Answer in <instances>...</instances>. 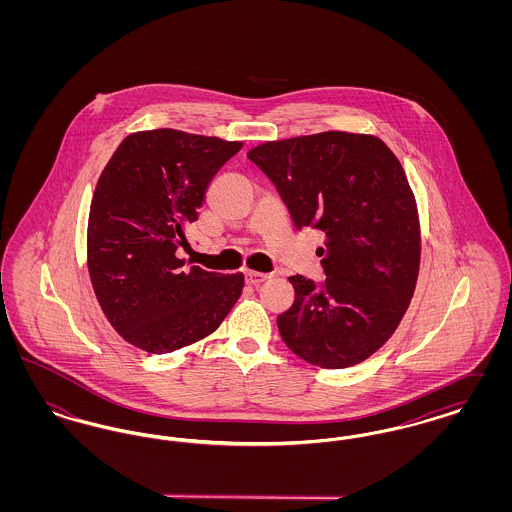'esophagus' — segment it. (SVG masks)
Masks as SVG:
<instances>
[{
	"mask_svg": "<svg viewBox=\"0 0 512 512\" xmlns=\"http://www.w3.org/2000/svg\"><path fill=\"white\" fill-rule=\"evenodd\" d=\"M267 278H270V276L265 274V272H257V270H247V272H245V282L251 284V286H259V284H263Z\"/></svg>",
	"mask_w": 512,
	"mask_h": 512,
	"instance_id": "esophagus-1",
	"label": "esophagus"
}]
</instances>
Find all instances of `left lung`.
<instances>
[{"instance_id": "1", "label": "left lung", "mask_w": 512, "mask_h": 512, "mask_svg": "<svg viewBox=\"0 0 512 512\" xmlns=\"http://www.w3.org/2000/svg\"><path fill=\"white\" fill-rule=\"evenodd\" d=\"M276 186L297 230L324 234L326 280L290 276L293 305L276 318L284 343L320 368L357 365L399 326L420 267L409 180L380 138L320 132L247 151Z\"/></svg>"}]
</instances>
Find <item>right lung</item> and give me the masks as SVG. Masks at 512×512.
I'll return each instance as SVG.
<instances>
[{
	"instance_id": "1",
	"label": "right lung",
	"mask_w": 512,
	"mask_h": 512,
	"mask_svg": "<svg viewBox=\"0 0 512 512\" xmlns=\"http://www.w3.org/2000/svg\"><path fill=\"white\" fill-rule=\"evenodd\" d=\"M242 142L159 128L126 136L99 176L88 219V272L124 340L163 355L213 334L244 274L184 267L176 249L209 182Z\"/></svg>"
}]
</instances>
